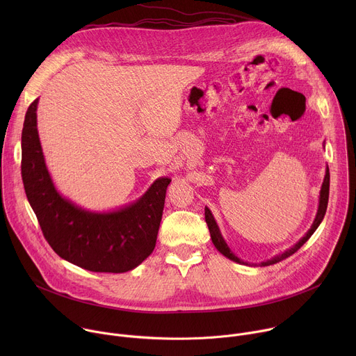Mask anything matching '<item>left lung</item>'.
Returning a JSON list of instances; mask_svg holds the SVG:
<instances>
[{
	"instance_id": "obj_1",
	"label": "left lung",
	"mask_w": 356,
	"mask_h": 356,
	"mask_svg": "<svg viewBox=\"0 0 356 356\" xmlns=\"http://www.w3.org/2000/svg\"><path fill=\"white\" fill-rule=\"evenodd\" d=\"M328 195H330V170L327 169V173H325V177H324V183H323V187H321V193H320L318 213H317V217H316V220H314L312 228L309 229V232H307L306 235H304L293 248L287 249L284 253H282V255H277V257H275V258L270 259V261L262 262L261 266H269V265L277 264V262H280V261H283V259L291 257L294 252H297L304 243H306V242L310 239V236L316 232V229L318 228V225L321 224V221H323V218H324V216H325L327 206H328ZM206 222H207V225H209L210 235H211V239H213L214 246L222 253L224 257H227L228 259H231V261H234V262H238V264H243L238 257L234 255V253L231 252V249L228 248V245L225 243V241L222 239V236H221V234H220V229H218V227H217V224H216V221H214V217H213L211 211H210L207 207H206Z\"/></svg>"
}]
</instances>
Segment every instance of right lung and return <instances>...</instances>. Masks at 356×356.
Listing matches in <instances>:
<instances>
[{
    "mask_svg": "<svg viewBox=\"0 0 356 356\" xmlns=\"http://www.w3.org/2000/svg\"><path fill=\"white\" fill-rule=\"evenodd\" d=\"M33 99L22 128L21 173L29 204L47 243L63 259L91 272L124 273L155 249L170 179L161 177L127 209L108 214L84 211L65 200L46 170Z\"/></svg>",
    "mask_w": 356,
    "mask_h": 356,
    "instance_id": "1",
    "label": "right lung"
}]
</instances>
